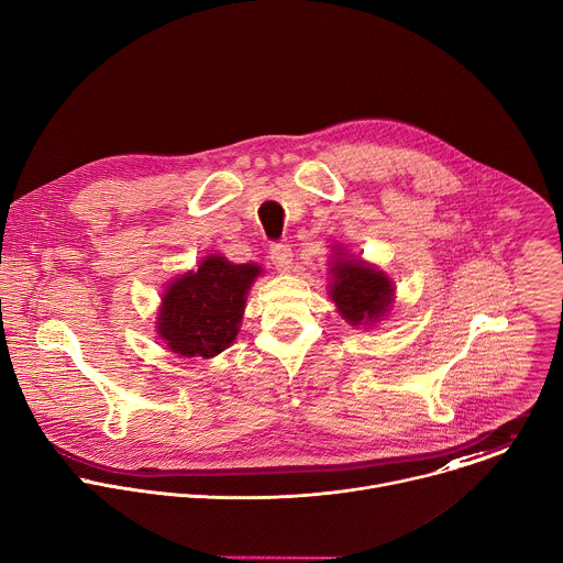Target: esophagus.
Listing matches in <instances>:
<instances>
[{"label":"esophagus","mask_w":563,"mask_h":563,"mask_svg":"<svg viewBox=\"0 0 563 563\" xmlns=\"http://www.w3.org/2000/svg\"><path fill=\"white\" fill-rule=\"evenodd\" d=\"M269 258H272V263L276 265L278 272H289V267H291V250H289V245H283V243L272 245Z\"/></svg>","instance_id":"obj_1"}]
</instances>
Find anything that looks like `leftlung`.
I'll use <instances>...</instances> for the list:
<instances>
[{"label":"left lung","instance_id":"obj_1","mask_svg":"<svg viewBox=\"0 0 563 563\" xmlns=\"http://www.w3.org/2000/svg\"><path fill=\"white\" fill-rule=\"evenodd\" d=\"M330 265V296L339 313L350 325L378 323L394 302V283L389 276L361 258L347 256L339 247Z\"/></svg>","mask_w":563,"mask_h":563}]
</instances>
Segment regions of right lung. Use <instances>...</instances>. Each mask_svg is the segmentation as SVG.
Returning <instances> with one entry per match:
<instances>
[{
  "mask_svg": "<svg viewBox=\"0 0 563 563\" xmlns=\"http://www.w3.org/2000/svg\"><path fill=\"white\" fill-rule=\"evenodd\" d=\"M263 269L254 263L235 265L211 254L196 272H185L167 285L157 309V334L180 356L213 358L240 332L247 291Z\"/></svg>",
  "mask_w": 563,
  "mask_h": 563,
  "instance_id": "right-lung-1",
  "label": "right lung"
}]
</instances>
